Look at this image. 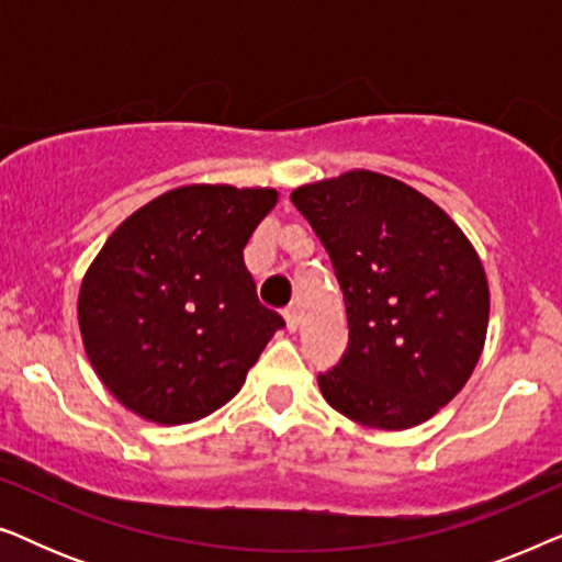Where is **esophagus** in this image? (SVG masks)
I'll return each mask as SVG.
<instances>
[{"label": "esophagus", "instance_id": "1", "mask_svg": "<svg viewBox=\"0 0 562 562\" xmlns=\"http://www.w3.org/2000/svg\"><path fill=\"white\" fill-rule=\"evenodd\" d=\"M283 319H286L289 333H296V329H299V310H289L286 314H283Z\"/></svg>", "mask_w": 562, "mask_h": 562}]
</instances>
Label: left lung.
I'll return each instance as SVG.
<instances>
[{
	"instance_id": "obj_1",
	"label": "left lung",
	"mask_w": 562,
	"mask_h": 562,
	"mask_svg": "<svg viewBox=\"0 0 562 562\" xmlns=\"http://www.w3.org/2000/svg\"><path fill=\"white\" fill-rule=\"evenodd\" d=\"M291 202L329 252L348 312V350L317 383L325 402L373 429L432 419L471 379L488 329L479 252L409 183L348 171Z\"/></svg>"
}]
</instances>
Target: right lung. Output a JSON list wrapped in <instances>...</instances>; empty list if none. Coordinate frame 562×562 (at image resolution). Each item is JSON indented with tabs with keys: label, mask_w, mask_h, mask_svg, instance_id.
I'll list each match as a JSON object with an SVG mask.
<instances>
[{
	"label": "right lung",
	"mask_w": 562,
	"mask_h": 562,
	"mask_svg": "<svg viewBox=\"0 0 562 562\" xmlns=\"http://www.w3.org/2000/svg\"><path fill=\"white\" fill-rule=\"evenodd\" d=\"M279 202L276 189L189 183L130 214L79 289L83 350L137 417L189 425L220 409L276 329L243 250Z\"/></svg>",
	"instance_id": "add662e5"
}]
</instances>
